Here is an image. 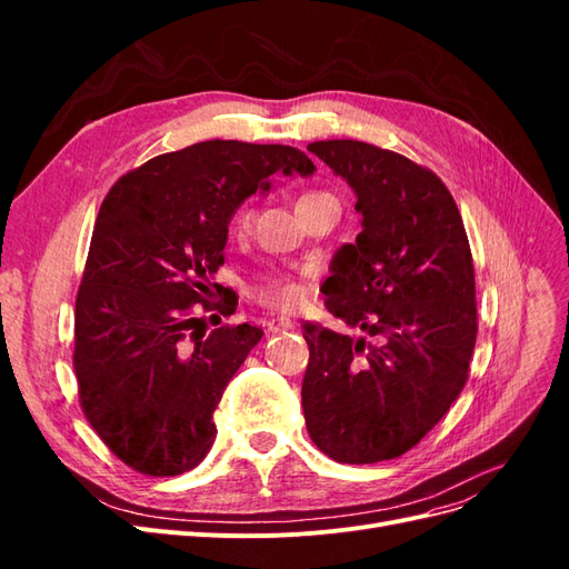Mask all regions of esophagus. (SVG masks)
Here are the masks:
<instances>
[{
  "label": "esophagus",
  "instance_id": "obj_1",
  "mask_svg": "<svg viewBox=\"0 0 569 569\" xmlns=\"http://www.w3.org/2000/svg\"><path fill=\"white\" fill-rule=\"evenodd\" d=\"M295 330V322H291L289 318H270L268 320V332L278 335V332H289Z\"/></svg>",
  "mask_w": 569,
  "mask_h": 569
}]
</instances>
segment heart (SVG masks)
Returning <instances> with one entry per match:
<instances>
[{
    "instance_id": "1",
    "label": "heart",
    "mask_w": 569,
    "mask_h": 569,
    "mask_svg": "<svg viewBox=\"0 0 569 569\" xmlns=\"http://www.w3.org/2000/svg\"><path fill=\"white\" fill-rule=\"evenodd\" d=\"M318 197H327L325 192H311V194H303L299 199V203L303 201H311V199H318ZM253 220V211L251 209H242L237 213L234 218V230L242 232L251 226ZM256 295L261 301H266L268 306H274V308H295L299 306L308 289H306V282L299 280V278H287V274H272V278H266L261 284L256 287Z\"/></svg>"
}]
</instances>
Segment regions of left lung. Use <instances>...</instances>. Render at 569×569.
Instances as JSON below:
<instances>
[{
	"label": "left lung",
	"mask_w": 569,
	"mask_h": 569,
	"mask_svg": "<svg viewBox=\"0 0 569 569\" xmlns=\"http://www.w3.org/2000/svg\"><path fill=\"white\" fill-rule=\"evenodd\" d=\"M308 151L347 180L360 234L322 284L349 337L303 325L308 435L337 462L399 458L432 429L468 380L477 339L475 268L446 184L401 153L356 140Z\"/></svg>",
	"instance_id": "left-lung-1"
}]
</instances>
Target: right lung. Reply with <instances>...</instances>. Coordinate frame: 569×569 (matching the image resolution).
<instances>
[{
    "mask_svg": "<svg viewBox=\"0 0 569 569\" xmlns=\"http://www.w3.org/2000/svg\"><path fill=\"white\" fill-rule=\"evenodd\" d=\"M316 173L301 149L211 140L161 153L120 178L101 203L76 301L80 401L94 432L132 470H192L216 439L213 412L261 327L199 332L226 263L228 226L270 176Z\"/></svg>",
    "mask_w": 569,
    "mask_h": 569,
    "instance_id": "1",
    "label": "right lung"
}]
</instances>
